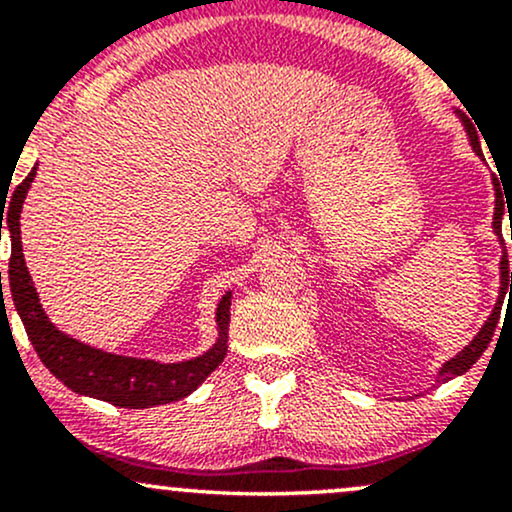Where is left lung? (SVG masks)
<instances>
[{
    "label": "left lung",
    "instance_id": "8db88e82",
    "mask_svg": "<svg viewBox=\"0 0 512 512\" xmlns=\"http://www.w3.org/2000/svg\"><path fill=\"white\" fill-rule=\"evenodd\" d=\"M452 113L460 117L464 132H467L469 146H472L474 154H477L481 161H486L484 151H481L479 137H477V129H474L472 122H469V117L464 115L462 110H457V108L452 110ZM491 182H493V195H496V204H493L491 228H493V233H496L498 243H501V252H503L501 264H498V272H501V289H498V301H496V305H493L491 315L486 317L484 325L479 327V332L472 337V342H469L467 346H462V351H457L455 356L448 358V361H445L443 366L436 370V383H440V380H452V378H457V375H464L469 368L474 366V363L479 361V356L484 354L486 346H489V342H491L493 332H496V325H498V317H501V305H503L505 293H508V296L512 293V272H510V267H508V252H505L503 228H501L503 226V214H505V202H508V199L503 197V187H501V182H498V178H491ZM510 231H512V228H510ZM508 283L511 284L510 292L507 291ZM409 399H414V397H409Z\"/></svg>",
    "mask_w": 512,
    "mask_h": 512
}]
</instances>
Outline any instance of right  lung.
<instances>
[{
  "instance_id": "obj_1",
  "label": "right lung",
  "mask_w": 512,
  "mask_h": 512,
  "mask_svg": "<svg viewBox=\"0 0 512 512\" xmlns=\"http://www.w3.org/2000/svg\"><path fill=\"white\" fill-rule=\"evenodd\" d=\"M35 170H38V166H33L28 178L14 190L7 211V228L11 238V298H14L16 313H19L40 361L45 363V368L60 383L67 385L76 395L101 399V402L115 404V407L149 409L158 407V404L178 402V399L192 395L219 368L223 356H226L233 291L223 293L219 305H216V339L211 349L204 351L202 356L187 358V361L161 363L154 361V358L110 354V351L96 349V346H88L79 342V339L69 337L67 332L55 327V322L50 320L43 305H40V296L35 291L31 274H28L26 260H23L19 221L23 202H26L28 190H31L35 180ZM0 221H4V211Z\"/></svg>"
}]
</instances>
